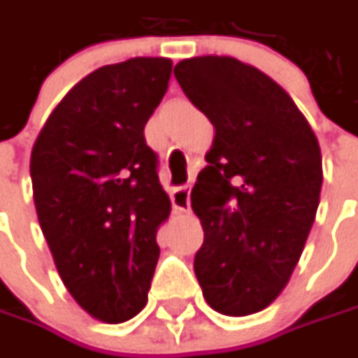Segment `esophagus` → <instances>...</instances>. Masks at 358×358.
Segmentation results:
<instances>
[{"instance_id": "1", "label": "esophagus", "mask_w": 358, "mask_h": 358, "mask_svg": "<svg viewBox=\"0 0 358 358\" xmlns=\"http://www.w3.org/2000/svg\"><path fill=\"white\" fill-rule=\"evenodd\" d=\"M171 201H173V208L179 210V212H189V206H192V185H183V187H177L173 195H171Z\"/></svg>"}]
</instances>
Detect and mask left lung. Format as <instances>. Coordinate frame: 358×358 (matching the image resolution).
<instances>
[{
	"label": "left lung",
	"instance_id": "1",
	"mask_svg": "<svg viewBox=\"0 0 358 358\" xmlns=\"http://www.w3.org/2000/svg\"><path fill=\"white\" fill-rule=\"evenodd\" d=\"M173 73L216 128L192 189L203 226L195 277L220 314L261 312L287 285L316 217L318 138L294 99L250 64L195 57Z\"/></svg>",
	"mask_w": 358,
	"mask_h": 358
}]
</instances>
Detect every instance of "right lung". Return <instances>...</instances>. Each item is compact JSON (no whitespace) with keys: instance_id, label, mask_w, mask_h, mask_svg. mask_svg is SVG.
Here are the masks:
<instances>
[{"instance_id":"1","label":"right lung","mask_w":358,"mask_h":358,"mask_svg":"<svg viewBox=\"0 0 358 358\" xmlns=\"http://www.w3.org/2000/svg\"><path fill=\"white\" fill-rule=\"evenodd\" d=\"M173 63L136 57L81 79L48 115L30 177L42 234L64 287L93 318L117 324L146 306L171 214L144 126Z\"/></svg>"}]
</instances>
